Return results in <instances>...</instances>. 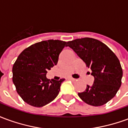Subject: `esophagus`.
Wrapping results in <instances>:
<instances>
[{
  "mask_svg": "<svg viewBox=\"0 0 128 128\" xmlns=\"http://www.w3.org/2000/svg\"><path fill=\"white\" fill-rule=\"evenodd\" d=\"M69 80H70L72 81V82H74V81L76 80L75 79H74V78H69Z\"/></svg>",
  "mask_w": 128,
  "mask_h": 128,
  "instance_id": "1",
  "label": "esophagus"
}]
</instances>
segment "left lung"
Wrapping results in <instances>:
<instances>
[{"instance_id":"8db88e82","label":"left lung","mask_w":128,"mask_h":128,"mask_svg":"<svg viewBox=\"0 0 128 128\" xmlns=\"http://www.w3.org/2000/svg\"><path fill=\"white\" fill-rule=\"evenodd\" d=\"M92 70V86L79 92L82 100L93 106L106 104L115 96L121 85L123 70L114 53L98 40L84 38L67 42Z\"/></svg>"}]
</instances>
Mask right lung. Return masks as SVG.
<instances>
[{
	"label": "right lung",
	"instance_id": "add662e5",
	"mask_svg": "<svg viewBox=\"0 0 128 128\" xmlns=\"http://www.w3.org/2000/svg\"><path fill=\"white\" fill-rule=\"evenodd\" d=\"M66 46L67 42L62 40H44L31 45L18 56L13 66L12 80L24 102L42 107L58 95L65 79L50 80L46 75L58 64L59 55Z\"/></svg>",
	"mask_w": 128,
	"mask_h": 128
}]
</instances>
